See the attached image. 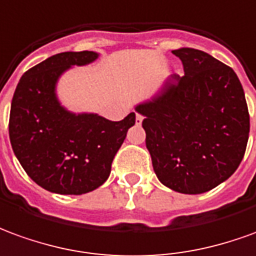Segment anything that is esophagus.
<instances>
[{"label":"esophagus","instance_id":"esophagus-1","mask_svg":"<svg viewBox=\"0 0 256 256\" xmlns=\"http://www.w3.org/2000/svg\"><path fill=\"white\" fill-rule=\"evenodd\" d=\"M135 121H136V125L142 124L143 116H140V114H136V116H135Z\"/></svg>","mask_w":256,"mask_h":256}]
</instances>
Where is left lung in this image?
<instances>
[{
    "label": "left lung",
    "mask_w": 256,
    "mask_h": 256,
    "mask_svg": "<svg viewBox=\"0 0 256 256\" xmlns=\"http://www.w3.org/2000/svg\"><path fill=\"white\" fill-rule=\"evenodd\" d=\"M184 76L171 74L150 99L138 103L146 148L164 186L201 194L240 166L250 134L244 90L233 68L202 50H172Z\"/></svg>",
    "instance_id": "obj_1"
}]
</instances>
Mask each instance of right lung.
Listing matches in <instances>:
<instances>
[{
  "label": "right lung",
  "mask_w": 256,
  "mask_h": 256,
  "mask_svg": "<svg viewBox=\"0 0 256 256\" xmlns=\"http://www.w3.org/2000/svg\"><path fill=\"white\" fill-rule=\"evenodd\" d=\"M98 52H62L22 76L9 116L16 158L38 186L58 194H85L108 180L112 162L135 125L132 112L121 121L96 113H74L58 98V82L74 66H86Z\"/></svg>",
  "instance_id": "right-lung-1"
}]
</instances>
